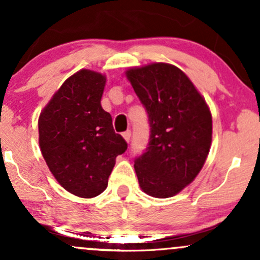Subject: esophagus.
<instances>
[{
  "label": "esophagus",
  "instance_id": "obj_1",
  "mask_svg": "<svg viewBox=\"0 0 260 260\" xmlns=\"http://www.w3.org/2000/svg\"><path fill=\"white\" fill-rule=\"evenodd\" d=\"M131 131L128 129V131H126V132H123L122 133V136H123V138H124V140H126L127 143H129V139H131Z\"/></svg>",
  "mask_w": 260,
  "mask_h": 260
}]
</instances>
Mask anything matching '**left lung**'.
<instances>
[{"mask_svg": "<svg viewBox=\"0 0 260 260\" xmlns=\"http://www.w3.org/2000/svg\"><path fill=\"white\" fill-rule=\"evenodd\" d=\"M148 113V148L134 160L142 190L155 198L181 192L199 174L210 150V110L189 78L169 63L126 72Z\"/></svg>", "mask_w": 260, "mask_h": 260, "instance_id": "obj_1", "label": "left lung"}]
</instances>
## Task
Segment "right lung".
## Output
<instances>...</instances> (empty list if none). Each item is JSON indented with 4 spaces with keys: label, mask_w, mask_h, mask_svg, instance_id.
Masks as SVG:
<instances>
[{
    "label": "right lung",
    "mask_w": 260,
    "mask_h": 260,
    "mask_svg": "<svg viewBox=\"0 0 260 260\" xmlns=\"http://www.w3.org/2000/svg\"><path fill=\"white\" fill-rule=\"evenodd\" d=\"M106 78L89 70L71 76L39 117V144L58 183L80 198L106 189L126 140L115 133L112 118L101 107Z\"/></svg>",
    "instance_id": "obj_1"
}]
</instances>
